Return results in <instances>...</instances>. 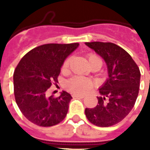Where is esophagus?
I'll return each instance as SVG.
<instances>
[{
    "label": "esophagus",
    "mask_w": 150,
    "mask_h": 150,
    "mask_svg": "<svg viewBox=\"0 0 150 150\" xmlns=\"http://www.w3.org/2000/svg\"><path fill=\"white\" fill-rule=\"evenodd\" d=\"M73 97H79V98H84L86 95L84 94H72Z\"/></svg>",
    "instance_id": "1"
}]
</instances>
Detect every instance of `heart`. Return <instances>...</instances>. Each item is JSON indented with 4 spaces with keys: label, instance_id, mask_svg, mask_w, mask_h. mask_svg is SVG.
<instances>
[{
    "label": "heart",
    "instance_id": "heart-1",
    "mask_svg": "<svg viewBox=\"0 0 150 150\" xmlns=\"http://www.w3.org/2000/svg\"><path fill=\"white\" fill-rule=\"evenodd\" d=\"M88 61H89V65L93 64H99L100 66L102 65V60L100 57L96 54H90L88 57ZM71 62V58L66 59L65 61L64 62L63 68L67 69L69 66ZM93 84L91 80L87 79V78L82 77V76H75L68 80L66 83V86L68 90H70L75 93H85L92 89Z\"/></svg>",
    "mask_w": 150,
    "mask_h": 150
}]
</instances>
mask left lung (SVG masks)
<instances>
[{
	"mask_svg": "<svg viewBox=\"0 0 150 150\" xmlns=\"http://www.w3.org/2000/svg\"><path fill=\"white\" fill-rule=\"evenodd\" d=\"M107 64L108 79L99 89L101 96L93 108L85 114L98 127L116 125L125 117L135 105L140 85L139 68L130 54L113 43H85Z\"/></svg>",
	"mask_w": 150,
	"mask_h": 150,
	"instance_id": "obj_1",
	"label": "left lung"
}]
</instances>
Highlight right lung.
Returning <instances> with one entry per match:
<instances>
[{
    "instance_id": "right-lung-1",
    "label": "right lung",
    "mask_w": 150,
    "mask_h": 150,
    "mask_svg": "<svg viewBox=\"0 0 150 150\" xmlns=\"http://www.w3.org/2000/svg\"><path fill=\"white\" fill-rule=\"evenodd\" d=\"M79 46L44 44L28 52L19 61L13 76L15 101L32 123L50 127L65 118L71 96L63 91L58 97L47 96V90L57 82L64 61Z\"/></svg>"
}]
</instances>
